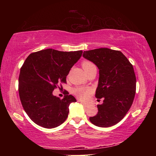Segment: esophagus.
<instances>
[{"mask_svg": "<svg viewBox=\"0 0 156 156\" xmlns=\"http://www.w3.org/2000/svg\"><path fill=\"white\" fill-rule=\"evenodd\" d=\"M81 104H83L84 107H88V106H89V105H88V104H87V103H85V102H81Z\"/></svg>", "mask_w": 156, "mask_h": 156, "instance_id": "1", "label": "esophagus"}]
</instances>
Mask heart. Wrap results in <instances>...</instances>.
Listing matches in <instances>:
<instances>
[{
	"instance_id": "1",
	"label": "heart",
	"mask_w": 156,
	"mask_h": 156,
	"mask_svg": "<svg viewBox=\"0 0 156 156\" xmlns=\"http://www.w3.org/2000/svg\"><path fill=\"white\" fill-rule=\"evenodd\" d=\"M82 66H83V69L87 74H88L93 69L96 68L94 63L91 61H89V60L83 61ZM91 92L92 90L90 88H86L84 87H76L73 89V94L82 100H85L87 99L91 94Z\"/></svg>"
}]
</instances>
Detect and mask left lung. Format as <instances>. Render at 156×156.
<instances>
[{"label": "left lung", "instance_id": "1", "mask_svg": "<svg viewBox=\"0 0 156 156\" xmlns=\"http://www.w3.org/2000/svg\"><path fill=\"white\" fill-rule=\"evenodd\" d=\"M83 56L99 69L96 98L104 99L103 103L97 105L98 112L89 120L100 127L115 125L127 113L135 97L133 65L122 52L108 48L84 51Z\"/></svg>", "mask_w": 156, "mask_h": 156}]
</instances>
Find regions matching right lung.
<instances>
[{
    "label": "right lung",
    "mask_w": 156,
    "mask_h": 156,
    "mask_svg": "<svg viewBox=\"0 0 156 156\" xmlns=\"http://www.w3.org/2000/svg\"><path fill=\"white\" fill-rule=\"evenodd\" d=\"M82 54V50L67 52L47 49L32 53L25 60L20 71L18 93L25 112L36 125L51 129L67 119L69 106L76 102V98L67 92L60 99L52 92L67 83V76Z\"/></svg>",
    "instance_id": "1"
}]
</instances>
